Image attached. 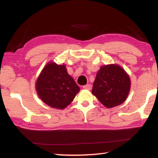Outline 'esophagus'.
I'll return each instance as SVG.
<instances>
[{"label":"esophagus","instance_id":"obj_1","mask_svg":"<svg viewBox=\"0 0 158 158\" xmlns=\"http://www.w3.org/2000/svg\"><path fill=\"white\" fill-rule=\"evenodd\" d=\"M83 88H84V89L90 90V89H91V85H90V84H86V85H84V86H83Z\"/></svg>","mask_w":158,"mask_h":158}]
</instances>
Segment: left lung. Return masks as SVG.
I'll return each mask as SVG.
<instances>
[{
  "label": "left lung",
  "mask_w": 158,
  "mask_h": 158,
  "mask_svg": "<svg viewBox=\"0 0 158 158\" xmlns=\"http://www.w3.org/2000/svg\"><path fill=\"white\" fill-rule=\"evenodd\" d=\"M130 86V76L125 69L117 64H110L100 67L93 82L92 93L110 109L124 102Z\"/></svg>",
  "instance_id": "obj_1"
}]
</instances>
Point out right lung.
I'll return each mask as SVG.
<instances>
[{"label":"right lung","instance_id":"add662e5","mask_svg":"<svg viewBox=\"0 0 158 158\" xmlns=\"http://www.w3.org/2000/svg\"><path fill=\"white\" fill-rule=\"evenodd\" d=\"M39 98L51 107L63 109L73 101L80 88L68 73L65 65L49 62L35 83Z\"/></svg>","mask_w":158,"mask_h":158}]
</instances>
